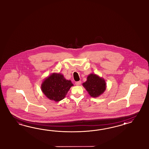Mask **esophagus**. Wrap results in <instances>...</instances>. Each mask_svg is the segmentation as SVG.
Returning a JSON list of instances; mask_svg holds the SVG:
<instances>
[{"label": "esophagus", "mask_w": 149, "mask_h": 149, "mask_svg": "<svg viewBox=\"0 0 149 149\" xmlns=\"http://www.w3.org/2000/svg\"><path fill=\"white\" fill-rule=\"evenodd\" d=\"M81 81H77V82H75V85H77V86H80L81 85Z\"/></svg>", "instance_id": "1"}]
</instances>
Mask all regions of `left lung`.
Returning <instances> with one entry per match:
<instances>
[{"label": "left lung", "mask_w": 149, "mask_h": 149, "mask_svg": "<svg viewBox=\"0 0 149 149\" xmlns=\"http://www.w3.org/2000/svg\"><path fill=\"white\" fill-rule=\"evenodd\" d=\"M91 97H97L103 94L106 89L105 79L95 74H90L87 81L82 84Z\"/></svg>", "instance_id": "obj_1"}]
</instances>
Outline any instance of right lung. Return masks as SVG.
<instances>
[{
    "instance_id": "right-lung-1",
    "label": "right lung",
    "mask_w": 149,
    "mask_h": 149,
    "mask_svg": "<svg viewBox=\"0 0 149 149\" xmlns=\"http://www.w3.org/2000/svg\"><path fill=\"white\" fill-rule=\"evenodd\" d=\"M74 85L61 73L54 72L46 77L41 84V90L51 100L58 102L65 97L69 90Z\"/></svg>"
}]
</instances>
